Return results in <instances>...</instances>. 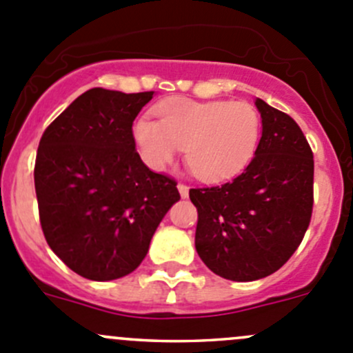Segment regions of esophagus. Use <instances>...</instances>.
<instances>
[{"label": "esophagus", "instance_id": "1", "mask_svg": "<svg viewBox=\"0 0 353 353\" xmlns=\"http://www.w3.org/2000/svg\"><path fill=\"white\" fill-rule=\"evenodd\" d=\"M177 190H179V194L183 198H188V194H190V188H188L186 184H183V183L177 184Z\"/></svg>", "mask_w": 353, "mask_h": 353}]
</instances>
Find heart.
<instances>
[{
    "mask_svg": "<svg viewBox=\"0 0 353 353\" xmlns=\"http://www.w3.org/2000/svg\"><path fill=\"white\" fill-rule=\"evenodd\" d=\"M159 121L138 117L133 140L150 169L162 170L184 148L198 179L220 183L248 167L261 140V116L249 102L174 97L155 108Z\"/></svg>",
    "mask_w": 353,
    "mask_h": 353,
    "instance_id": "1",
    "label": "heart"
}]
</instances>
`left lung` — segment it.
I'll use <instances>...</instances> for the list:
<instances>
[{
    "mask_svg": "<svg viewBox=\"0 0 353 353\" xmlns=\"http://www.w3.org/2000/svg\"><path fill=\"white\" fill-rule=\"evenodd\" d=\"M258 150L230 183L190 190L198 210L194 245L215 275L232 282L265 279L302 243L312 213L314 160L299 124L256 99Z\"/></svg>",
    "mask_w": 353,
    "mask_h": 353,
    "instance_id": "1",
    "label": "left lung"
}]
</instances>
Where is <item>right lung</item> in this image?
Here are the masks:
<instances>
[{"label": "right lung", "mask_w": 353, "mask_h": 353, "mask_svg": "<svg viewBox=\"0 0 353 353\" xmlns=\"http://www.w3.org/2000/svg\"><path fill=\"white\" fill-rule=\"evenodd\" d=\"M154 92L90 88L44 131L34 181L49 248L83 279L130 275L147 256L176 181L152 172L137 152L133 121Z\"/></svg>", "instance_id": "right-lung-1"}]
</instances>
